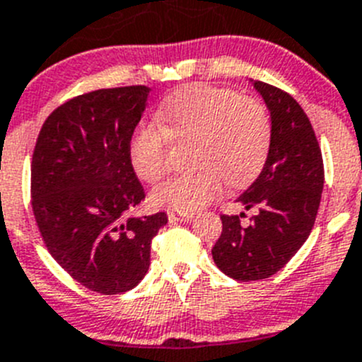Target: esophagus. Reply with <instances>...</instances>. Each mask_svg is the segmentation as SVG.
Segmentation results:
<instances>
[{"mask_svg":"<svg viewBox=\"0 0 362 362\" xmlns=\"http://www.w3.org/2000/svg\"><path fill=\"white\" fill-rule=\"evenodd\" d=\"M192 216L191 214H185V212H175V211H170L168 212V219H170L171 223H182V221H189Z\"/></svg>","mask_w":362,"mask_h":362,"instance_id":"obj_1","label":"esophagus"}]
</instances>
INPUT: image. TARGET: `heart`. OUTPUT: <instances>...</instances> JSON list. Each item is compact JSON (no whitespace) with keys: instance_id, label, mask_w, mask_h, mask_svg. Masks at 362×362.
Wrapping results in <instances>:
<instances>
[{"instance_id":"heart-1","label":"heart","mask_w":362,"mask_h":362,"mask_svg":"<svg viewBox=\"0 0 362 362\" xmlns=\"http://www.w3.org/2000/svg\"><path fill=\"white\" fill-rule=\"evenodd\" d=\"M160 128L143 123L128 141V158L141 180L153 184L170 170V141H194L197 173L175 177L151 192L155 207L192 212L221 197L225 180L245 187L269 157L273 124L261 100L238 90L191 83L171 93L157 110Z\"/></svg>"}]
</instances>
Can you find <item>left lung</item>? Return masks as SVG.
Returning a JSON list of instances; mask_svg holds the SVG:
<instances>
[{
    "label": "left lung",
    "mask_w": 362,
    "mask_h": 362,
    "mask_svg": "<svg viewBox=\"0 0 362 362\" xmlns=\"http://www.w3.org/2000/svg\"><path fill=\"white\" fill-rule=\"evenodd\" d=\"M253 87L272 114L273 141L261 175L238 202L259 212L248 227L241 225L245 214H223L212 246L216 266L243 282L268 279L291 261L313 230L325 180L318 139L298 101L261 80Z\"/></svg>",
    "instance_id": "1"
}]
</instances>
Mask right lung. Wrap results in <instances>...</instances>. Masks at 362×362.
<instances>
[{"label":"right lung","instance_id":"add662e5","mask_svg":"<svg viewBox=\"0 0 362 362\" xmlns=\"http://www.w3.org/2000/svg\"><path fill=\"white\" fill-rule=\"evenodd\" d=\"M150 87L98 89L71 98L44 121L32 157V209L52 257L90 291L121 295L150 268L165 212L130 218L144 189L128 141Z\"/></svg>","mask_w":362,"mask_h":362}]
</instances>
